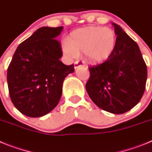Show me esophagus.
<instances>
[{
  "instance_id": "esophagus-1",
  "label": "esophagus",
  "mask_w": 152,
  "mask_h": 152,
  "mask_svg": "<svg viewBox=\"0 0 152 152\" xmlns=\"http://www.w3.org/2000/svg\"><path fill=\"white\" fill-rule=\"evenodd\" d=\"M82 66V63L79 62V61H76V62L74 63V68L75 69H77L79 66Z\"/></svg>"
}]
</instances>
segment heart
<instances>
[{"instance_id":"heart-1","label":"heart","mask_w":152,"mask_h":152,"mask_svg":"<svg viewBox=\"0 0 152 152\" xmlns=\"http://www.w3.org/2000/svg\"><path fill=\"white\" fill-rule=\"evenodd\" d=\"M117 35L107 27L86 26L71 32L63 45V50L69 57L84 52L85 59L91 64L108 60L115 50Z\"/></svg>"}]
</instances>
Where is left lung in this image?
<instances>
[{"label": "left lung", "instance_id": "8db88e82", "mask_svg": "<svg viewBox=\"0 0 152 152\" xmlns=\"http://www.w3.org/2000/svg\"><path fill=\"white\" fill-rule=\"evenodd\" d=\"M117 45L105 62L90 66L86 88L100 108L115 114L131 110L145 89L147 66L139 45L116 23Z\"/></svg>", "mask_w": 152, "mask_h": 152}]
</instances>
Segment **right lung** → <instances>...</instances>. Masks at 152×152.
<instances>
[{
    "label": "right lung",
    "instance_id": "1",
    "mask_svg": "<svg viewBox=\"0 0 152 152\" xmlns=\"http://www.w3.org/2000/svg\"><path fill=\"white\" fill-rule=\"evenodd\" d=\"M63 26L42 27L17 47L7 69L9 94L24 115L39 117L50 112L62 95L64 79L74 66L60 59L63 52L56 39Z\"/></svg>",
    "mask_w": 152,
    "mask_h": 152
}]
</instances>
